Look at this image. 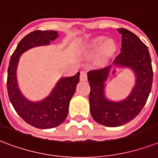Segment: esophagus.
Returning <instances> with one entry per match:
<instances>
[{"instance_id": "1", "label": "esophagus", "mask_w": 158, "mask_h": 158, "mask_svg": "<svg viewBox=\"0 0 158 158\" xmlns=\"http://www.w3.org/2000/svg\"><path fill=\"white\" fill-rule=\"evenodd\" d=\"M80 80L82 81H85L87 80V73H85V71H81V72Z\"/></svg>"}]
</instances>
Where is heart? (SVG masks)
I'll return each mask as SVG.
<instances>
[{"label":"heart","instance_id":"1","mask_svg":"<svg viewBox=\"0 0 158 158\" xmlns=\"http://www.w3.org/2000/svg\"><path fill=\"white\" fill-rule=\"evenodd\" d=\"M114 43L113 40H106L103 36H99L93 39L86 45L88 54H95L99 50L98 56L101 61H105L111 56L114 51Z\"/></svg>","mask_w":158,"mask_h":158}]
</instances>
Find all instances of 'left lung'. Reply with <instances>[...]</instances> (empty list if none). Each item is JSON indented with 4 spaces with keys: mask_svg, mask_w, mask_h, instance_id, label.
<instances>
[{
    "mask_svg": "<svg viewBox=\"0 0 158 158\" xmlns=\"http://www.w3.org/2000/svg\"><path fill=\"white\" fill-rule=\"evenodd\" d=\"M118 31L122 35L121 52L114 61V65L87 73L90 114L96 122L107 127L123 125L141 112L151 91L153 77L148 47L128 29L121 28ZM114 65L130 68L136 77L129 96L119 102L110 101L105 96V81Z\"/></svg>",
    "mask_w": 158,
    "mask_h": 158,
    "instance_id": "1",
    "label": "left lung"
}]
</instances>
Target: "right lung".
Instances as JSON below:
<instances>
[{
	"label": "right lung",
	"mask_w": 158,
	"mask_h": 158,
	"mask_svg": "<svg viewBox=\"0 0 158 158\" xmlns=\"http://www.w3.org/2000/svg\"><path fill=\"white\" fill-rule=\"evenodd\" d=\"M58 37L54 30H35L24 36L10 60L7 75V91L16 113L27 123L38 129H52L64 122L68 114L69 103L79 82L80 73L75 76L60 78L49 96L40 101L25 98L17 82V67L23 52L32 48L49 45Z\"/></svg>",
	"instance_id": "add662e5"
}]
</instances>
